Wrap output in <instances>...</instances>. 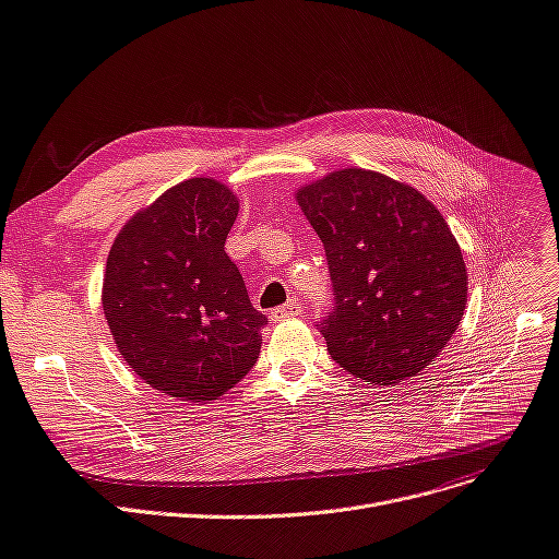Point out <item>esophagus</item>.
<instances>
[{"mask_svg": "<svg viewBox=\"0 0 559 559\" xmlns=\"http://www.w3.org/2000/svg\"><path fill=\"white\" fill-rule=\"evenodd\" d=\"M297 314H301V304H299L297 299H289L287 304L274 308V310L270 312V318H272V322H283V320L297 318Z\"/></svg>", "mask_w": 559, "mask_h": 559, "instance_id": "esophagus-1", "label": "esophagus"}]
</instances>
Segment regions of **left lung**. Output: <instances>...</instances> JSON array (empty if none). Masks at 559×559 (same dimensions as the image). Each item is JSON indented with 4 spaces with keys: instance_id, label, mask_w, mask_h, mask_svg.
I'll use <instances>...</instances> for the list:
<instances>
[{
    "instance_id": "obj_1",
    "label": "left lung",
    "mask_w": 559,
    "mask_h": 559,
    "mask_svg": "<svg viewBox=\"0 0 559 559\" xmlns=\"http://www.w3.org/2000/svg\"><path fill=\"white\" fill-rule=\"evenodd\" d=\"M297 201L329 262L335 297L318 326L331 358L374 385L431 366L468 301L466 262L441 212L366 168H340Z\"/></svg>"
}]
</instances>
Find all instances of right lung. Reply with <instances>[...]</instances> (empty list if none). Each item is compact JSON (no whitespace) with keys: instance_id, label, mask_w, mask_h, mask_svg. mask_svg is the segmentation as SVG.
<instances>
[{"instance_id":"1","label":"right lung","mask_w":559,"mask_h":559,"mask_svg":"<svg viewBox=\"0 0 559 559\" xmlns=\"http://www.w3.org/2000/svg\"><path fill=\"white\" fill-rule=\"evenodd\" d=\"M235 193L185 180L136 212L114 239L103 308L134 374L182 402H210L255 366L266 318L226 253Z\"/></svg>"}]
</instances>
